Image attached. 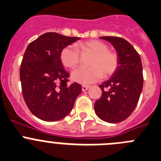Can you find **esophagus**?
Listing matches in <instances>:
<instances>
[{"label":"esophagus","instance_id":"34e87169","mask_svg":"<svg viewBox=\"0 0 161 161\" xmlns=\"http://www.w3.org/2000/svg\"><path fill=\"white\" fill-rule=\"evenodd\" d=\"M88 88H89V86H82V91H86V90L88 89Z\"/></svg>","mask_w":161,"mask_h":161}]
</instances>
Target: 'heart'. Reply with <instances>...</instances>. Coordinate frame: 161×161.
Returning <instances> with one entry per match:
<instances>
[{
  "label": "heart",
  "mask_w": 161,
  "mask_h": 161,
  "mask_svg": "<svg viewBox=\"0 0 161 161\" xmlns=\"http://www.w3.org/2000/svg\"><path fill=\"white\" fill-rule=\"evenodd\" d=\"M106 43L98 40H89L75 46H67L62 50L60 59L63 66L69 69L77 67L82 54L91 53L90 68H81L71 74L72 80L83 85L93 83L103 77L108 78L114 75L119 66V57L116 52L108 50Z\"/></svg>",
  "instance_id": "heart-1"
}]
</instances>
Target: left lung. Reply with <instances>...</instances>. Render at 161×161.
<instances>
[{
  "mask_svg": "<svg viewBox=\"0 0 161 161\" xmlns=\"http://www.w3.org/2000/svg\"><path fill=\"white\" fill-rule=\"evenodd\" d=\"M116 50L119 66L109 80L99 85L102 95L95 103L96 115L103 121L116 124L126 119L138 103L144 77L140 54L125 39L100 37Z\"/></svg>",
  "mask_w": 161,
  "mask_h": 161,
  "instance_id": "obj_1",
  "label": "left lung"
}]
</instances>
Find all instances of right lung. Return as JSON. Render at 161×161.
Wrapping results in <instances>:
<instances>
[{
	"instance_id": "right-lung-1",
	"label": "right lung",
	"mask_w": 161,
	"mask_h": 161,
	"mask_svg": "<svg viewBox=\"0 0 161 161\" xmlns=\"http://www.w3.org/2000/svg\"><path fill=\"white\" fill-rule=\"evenodd\" d=\"M80 39L57 33H46L27 46L20 69L24 100L30 111L40 119L58 121L70 112L82 86L68 85L70 75L63 68L60 53Z\"/></svg>"
}]
</instances>
